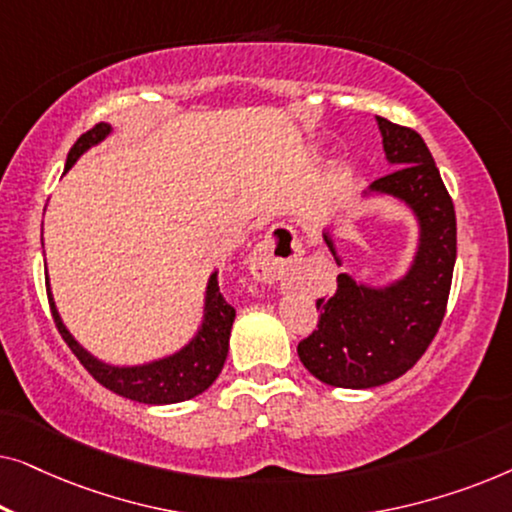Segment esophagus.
<instances>
[{
	"mask_svg": "<svg viewBox=\"0 0 512 512\" xmlns=\"http://www.w3.org/2000/svg\"><path fill=\"white\" fill-rule=\"evenodd\" d=\"M300 254H303V247H300L296 230L289 226H279L251 251L249 270L258 282H279V279L291 275Z\"/></svg>",
	"mask_w": 512,
	"mask_h": 512,
	"instance_id": "esophagus-1",
	"label": "esophagus"
}]
</instances>
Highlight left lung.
I'll use <instances>...</instances> for the list:
<instances>
[{
    "label": "left lung",
    "mask_w": 512,
    "mask_h": 512,
    "mask_svg": "<svg viewBox=\"0 0 512 512\" xmlns=\"http://www.w3.org/2000/svg\"><path fill=\"white\" fill-rule=\"evenodd\" d=\"M394 172L366 195H391L415 214L419 237L408 272L384 286L338 275V291L319 298V324L298 342L310 373L331 387L370 389L415 366L443 324L457 261V216L429 146L412 128L377 116ZM333 249V237L324 235Z\"/></svg>",
    "instance_id": "left-lung-1"
}]
</instances>
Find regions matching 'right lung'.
<instances>
[{
	"instance_id": "obj_1",
	"label": "right lung",
	"mask_w": 512,
	"mask_h": 512,
	"mask_svg": "<svg viewBox=\"0 0 512 512\" xmlns=\"http://www.w3.org/2000/svg\"><path fill=\"white\" fill-rule=\"evenodd\" d=\"M111 135L109 123H97L86 135L76 139V144L69 149L65 172L72 170V165L86 153L90 146L104 142ZM48 303L55 319V326L67 342L76 359L83 363V368L95 377L102 387H107L114 394L130 398V401L146 403V405H170L181 403L188 398L202 394L212 387V382L219 377L223 363L228 356V340L230 328L235 321V307L226 303V298L219 291V277L216 272L209 275L207 291H205V312H202V324L198 333L193 335L191 342L163 359L142 363V366H111L95 359L86 347H81L74 340V335L62 324L58 307H55L51 284L46 277Z\"/></svg>"
}]
</instances>
